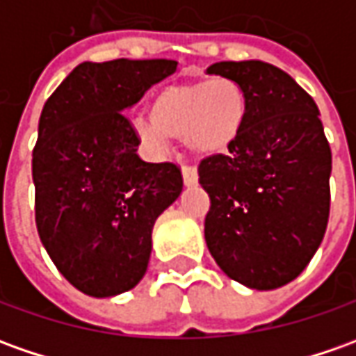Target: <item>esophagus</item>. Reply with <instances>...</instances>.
<instances>
[{
    "mask_svg": "<svg viewBox=\"0 0 356 356\" xmlns=\"http://www.w3.org/2000/svg\"><path fill=\"white\" fill-rule=\"evenodd\" d=\"M183 181L187 187H195L198 183V171L195 165H183Z\"/></svg>",
    "mask_w": 356,
    "mask_h": 356,
    "instance_id": "1",
    "label": "esophagus"
}]
</instances>
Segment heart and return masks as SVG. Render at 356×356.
I'll list each match as a JSON object with an SVG mask.
<instances>
[{"label":"heart","mask_w":356,"mask_h":356,"mask_svg":"<svg viewBox=\"0 0 356 356\" xmlns=\"http://www.w3.org/2000/svg\"><path fill=\"white\" fill-rule=\"evenodd\" d=\"M152 117H138L134 130L152 147L181 138L198 156H218L236 142L248 117L243 87L229 77L169 86L152 101Z\"/></svg>","instance_id":"obj_1"}]
</instances>
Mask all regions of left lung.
I'll use <instances>...</instances> for the list:
<instances>
[{"mask_svg": "<svg viewBox=\"0 0 356 356\" xmlns=\"http://www.w3.org/2000/svg\"><path fill=\"white\" fill-rule=\"evenodd\" d=\"M210 76L243 87L248 117L228 154L202 159L204 239L229 279L273 290L294 280L320 248L330 218L331 149L318 105L280 67L216 62Z\"/></svg>", "mask_w": 356, "mask_h": 356, "instance_id": "8db88e82", "label": "left lung"}]
</instances>
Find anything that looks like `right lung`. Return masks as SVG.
I'll use <instances>...</instances> for the list:
<instances>
[{
  "mask_svg": "<svg viewBox=\"0 0 356 356\" xmlns=\"http://www.w3.org/2000/svg\"><path fill=\"white\" fill-rule=\"evenodd\" d=\"M175 60L83 62L48 97L33 149L35 218L56 269L95 298L134 289L146 275L152 229L183 191L175 163H147L122 113Z\"/></svg>",
  "mask_w": 356,
  "mask_h": 356,
  "instance_id": "right-lung-1",
  "label": "right lung"
}]
</instances>
